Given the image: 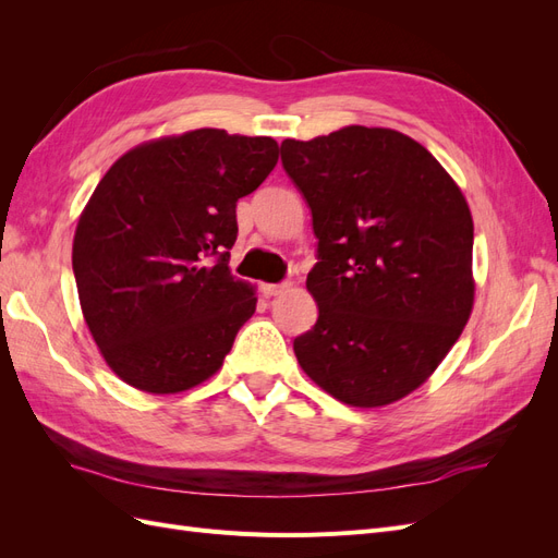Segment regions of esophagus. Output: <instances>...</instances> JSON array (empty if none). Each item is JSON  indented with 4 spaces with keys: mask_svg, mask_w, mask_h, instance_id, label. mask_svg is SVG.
Listing matches in <instances>:
<instances>
[{
    "mask_svg": "<svg viewBox=\"0 0 558 558\" xmlns=\"http://www.w3.org/2000/svg\"><path fill=\"white\" fill-rule=\"evenodd\" d=\"M289 281H281V283H260V291L265 293V295H279V293H283V291H289Z\"/></svg>",
    "mask_w": 558,
    "mask_h": 558,
    "instance_id": "obj_1",
    "label": "esophagus"
}]
</instances>
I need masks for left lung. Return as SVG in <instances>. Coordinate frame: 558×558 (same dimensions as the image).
I'll list each match as a JSON object with an SVG mask.
<instances>
[{
  "mask_svg": "<svg viewBox=\"0 0 558 558\" xmlns=\"http://www.w3.org/2000/svg\"><path fill=\"white\" fill-rule=\"evenodd\" d=\"M281 165L312 211V330L302 369L351 408L424 384L472 312V216L459 185L408 134L349 125L283 140Z\"/></svg>",
  "mask_w": 558,
  "mask_h": 558,
  "instance_id": "1",
  "label": "left lung"
}]
</instances>
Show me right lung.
Wrapping results in <instances>:
<instances>
[{
  "mask_svg": "<svg viewBox=\"0 0 558 558\" xmlns=\"http://www.w3.org/2000/svg\"><path fill=\"white\" fill-rule=\"evenodd\" d=\"M279 144L202 128L118 158L83 209L72 267L86 324L113 373L146 393L209 379L256 312L228 269L238 199Z\"/></svg>",
  "mask_w": 558,
  "mask_h": 558,
  "instance_id": "obj_1",
  "label": "right lung"
}]
</instances>
